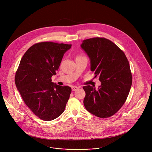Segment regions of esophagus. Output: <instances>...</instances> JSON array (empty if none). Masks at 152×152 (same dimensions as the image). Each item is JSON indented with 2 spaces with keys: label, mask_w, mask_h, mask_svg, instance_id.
Instances as JSON below:
<instances>
[{
  "label": "esophagus",
  "mask_w": 152,
  "mask_h": 152,
  "mask_svg": "<svg viewBox=\"0 0 152 152\" xmlns=\"http://www.w3.org/2000/svg\"><path fill=\"white\" fill-rule=\"evenodd\" d=\"M78 88H79L78 87L75 86H72L71 87V89H72V91H77Z\"/></svg>",
  "instance_id": "1"
}]
</instances>
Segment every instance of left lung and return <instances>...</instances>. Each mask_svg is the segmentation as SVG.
<instances>
[{"mask_svg": "<svg viewBox=\"0 0 152 152\" xmlns=\"http://www.w3.org/2000/svg\"><path fill=\"white\" fill-rule=\"evenodd\" d=\"M81 47L91 60V69L99 77L101 85L84 86L86 109L100 118H108L124 104L132 85V74L124 52L104 38L83 41Z\"/></svg>", "mask_w": 152, "mask_h": 152, "instance_id": "left-lung-1", "label": "left lung"}]
</instances>
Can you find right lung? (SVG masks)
<instances>
[{"instance_id": "1", "label": "right lung", "mask_w": 152, "mask_h": 152, "mask_svg": "<svg viewBox=\"0 0 152 152\" xmlns=\"http://www.w3.org/2000/svg\"><path fill=\"white\" fill-rule=\"evenodd\" d=\"M71 45L42 42L31 46L21 59L15 75L23 101L38 117L51 121L64 111L71 88L52 82L64 54Z\"/></svg>"}]
</instances>
